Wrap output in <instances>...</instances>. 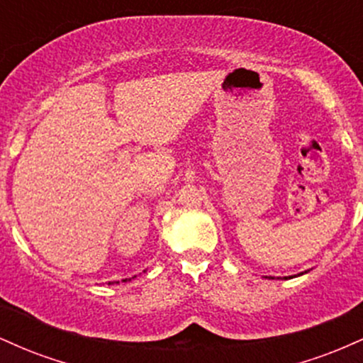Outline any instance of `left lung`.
<instances>
[{
    "mask_svg": "<svg viewBox=\"0 0 363 363\" xmlns=\"http://www.w3.org/2000/svg\"><path fill=\"white\" fill-rule=\"evenodd\" d=\"M303 273H307V272H302V273H298V274H294V277H285V280H289V278H295V277H301V274H303ZM266 278H272V277H266ZM273 280V278H272Z\"/></svg>",
    "mask_w": 363,
    "mask_h": 363,
    "instance_id": "8db88e82",
    "label": "left lung"
}]
</instances>
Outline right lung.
I'll use <instances>...</instances> for the list:
<instances>
[{"label": "right lung", "mask_w": 363, "mask_h": 363, "mask_svg": "<svg viewBox=\"0 0 363 363\" xmlns=\"http://www.w3.org/2000/svg\"><path fill=\"white\" fill-rule=\"evenodd\" d=\"M133 278H136V277H133ZM129 280H131V278H129ZM129 280L126 278V280H123V281H129ZM111 283H112V281H109V285H111ZM116 283H119V281H116Z\"/></svg>", "instance_id": "1"}]
</instances>
